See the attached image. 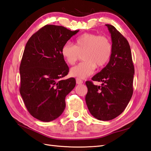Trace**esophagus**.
Returning a JSON list of instances; mask_svg holds the SVG:
<instances>
[{"label":"esophagus","instance_id":"obj_1","mask_svg":"<svg viewBox=\"0 0 151 151\" xmlns=\"http://www.w3.org/2000/svg\"><path fill=\"white\" fill-rule=\"evenodd\" d=\"M76 84H82L83 83V81H82L81 79L77 78L76 79Z\"/></svg>","mask_w":151,"mask_h":151}]
</instances>
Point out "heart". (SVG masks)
Wrapping results in <instances>:
<instances>
[{"label":"heart","instance_id":"heart-1","mask_svg":"<svg viewBox=\"0 0 151 151\" xmlns=\"http://www.w3.org/2000/svg\"><path fill=\"white\" fill-rule=\"evenodd\" d=\"M112 45L107 37L98 34L85 33L76 38L73 46L65 43L61 49V54L65 62L73 65L82 54L84 60L70 70V75L78 78H86L93 73L95 67L104 66L112 54Z\"/></svg>","mask_w":151,"mask_h":151}]
</instances>
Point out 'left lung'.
Instances as JSON below:
<instances>
[{"label":"left lung","mask_w":151,"mask_h":151,"mask_svg":"<svg viewBox=\"0 0 151 151\" xmlns=\"http://www.w3.org/2000/svg\"><path fill=\"white\" fill-rule=\"evenodd\" d=\"M112 41V54L108 63L92 77L101 86L86 82V102L95 118L110 121L123 113L133 94L134 67L130 47L126 38L114 26L106 24Z\"/></svg>","instance_id":"obj_1"}]
</instances>
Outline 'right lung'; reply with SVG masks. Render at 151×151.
<instances>
[{"instance_id": "obj_1", "label": "right lung", "mask_w": 151, "mask_h": 151, "mask_svg": "<svg viewBox=\"0 0 151 151\" xmlns=\"http://www.w3.org/2000/svg\"><path fill=\"white\" fill-rule=\"evenodd\" d=\"M78 31L47 24L25 46L19 67V91L28 111L38 120L49 122L60 117L65 110V97L75 87L74 78L62 79L69 67L61 49Z\"/></svg>"}]
</instances>
